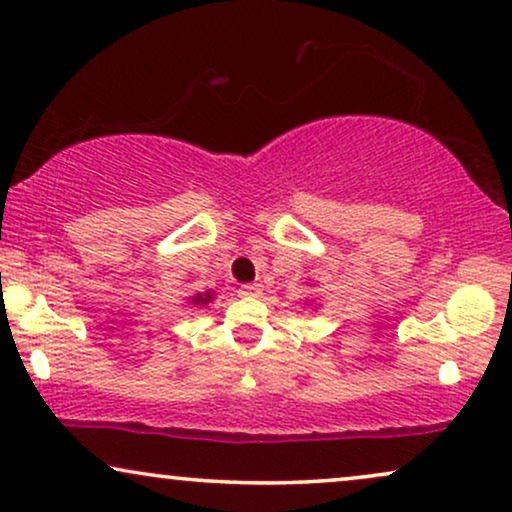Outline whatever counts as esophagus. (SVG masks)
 <instances>
[{"label":"esophagus","instance_id":"1","mask_svg":"<svg viewBox=\"0 0 512 512\" xmlns=\"http://www.w3.org/2000/svg\"><path fill=\"white\" fill-rule=\"evenodd\" d=\"M261 284H242L240 286V291H237V293H240V296L242 298H258V296H261Z\"/></svg>","mask_w":512,"mask_h":512}]
</instances>
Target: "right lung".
Segmentation results:
<instances>
[{
    "mask_svg": "<svg viewBox=\"0 0 512 512\" xmlns=\"http://www.w3.org/2000/svg\"><path fill=\"white\" fill-rule=\"evenodd\" d=\"M214 300V291L209 289V291H205V293H195V296H188V303L191 305H195V307H205V305H209Z\"/></svg>",
    "mask_w": 512,
    "mask_h": 512,
    "instance_id": "obj_1",
    "label": "right lung"
}]
</instances>
